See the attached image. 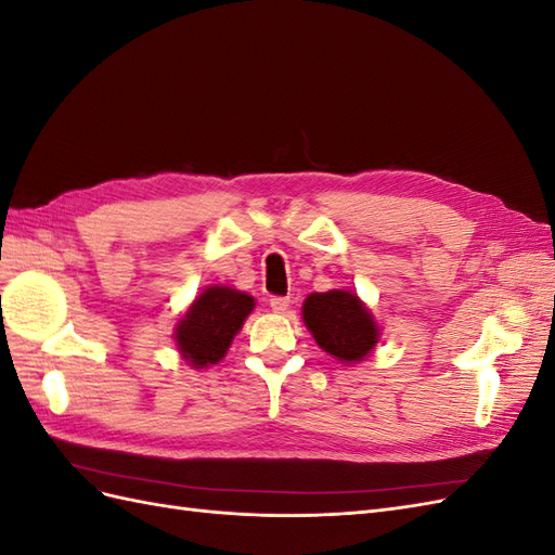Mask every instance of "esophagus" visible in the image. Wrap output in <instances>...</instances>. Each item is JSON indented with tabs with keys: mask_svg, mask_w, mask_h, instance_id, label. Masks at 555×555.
Wrapping results in <instances>:
<instances>
[{
	"mask_svg": "<svg viewBox=\"0 0 555 555\" xmlns=\"http://www.w3.org/2000/svg\"><path fill=\"white\" fill-rule=\"evenodd\" d=\"M287 308H289V298H280V296H275V298H271V310L273 312H287Z\"/></svg>",
	"mask_w": 555,
	"mask_h": 555,
	"instance_id": "obj_1",
	"label": "esophagus"
}]
</instances>
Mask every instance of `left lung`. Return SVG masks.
I'll list each match as a JSON object with an SVG mask.
<instances>
[{
	"label": "left lung",
	"mask_w": 555,
	"mask_h": 555,
	"mask_svg": "<svg viewBox=\"0 0 555 555\" xmlns=\"http://www.w3.org/2000/svg\"><path fill=\"white\" fill-rule=\"evenodd\" d=\"M304 322L314 343L340 363H361L371 357L382 328L359 294L347 289H331L310 294L304 300Z\"/></svg>",
	"instance_id": "1"
}]
</instances>
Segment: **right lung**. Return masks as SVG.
Here are the masks:
<instances>
[{
    "mask_svg": "<svg viewBox=\"0 0 555 555\" xmlns=\"http://www.w3.org/2000/svg\"><path fill=\"white\" fill-rule=\"evenodd\" d=\"M251 310L255 296L229 284H210L178 319L173 328L178 354L196 371L220 363Z\"/></svg>",
    "mask_w": 555,
    "mask_h": 555,
    "instance_id": "1",
    "label": "right lung"
}]
</instances>
